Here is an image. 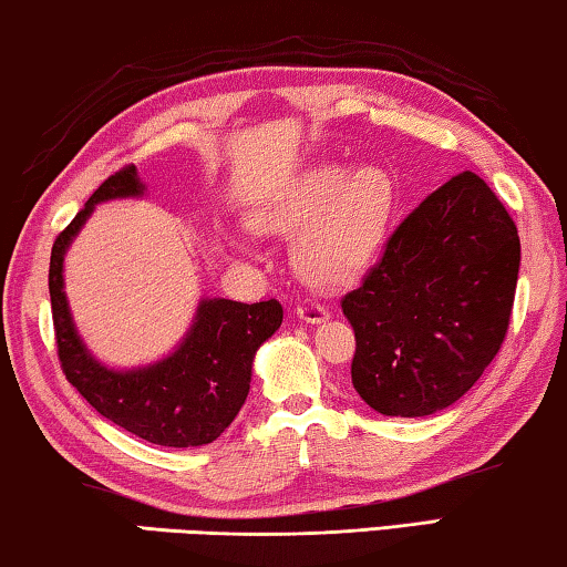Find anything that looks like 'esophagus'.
Masks as SVG:
<instances>
[{"instance_id":"obj_1","label":"esophagus","mask_w":567,"mask_h":567,"mask_svg":"<svg viewBox=\"0 0 567 567\" xmlns=\"http://www.w3.org/2000/svg\"><path fill=\"white\" fill-rule=\"evenodd\" d=\"M298 318L305 320V322H312V326H316V322H326L330 318V312L322 308V305L308 300V302H300L298 305Z\"/></svg>"}]
</instances>
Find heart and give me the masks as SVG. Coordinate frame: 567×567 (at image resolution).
<instances>
[{
  "label": "heart",
  "mask_w": 567,
  "mask_h": 567,
  "mask_svg": "<svg viewBox=\"0 0 567 567\" xmlns=\"http://www.w3.org/2000/svg\"><path fill=\"white\" fill-rule=\"evenodd\" d=\"M396 202V182L385 168L318 164L251 212V224L272 235L298 234L295 267L310 282L330 287L371 262L391 227Z\"/></svg>",
  "instance_id": "1"
}]
</instances>
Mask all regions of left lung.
Instances as JSON below:
<instances>
[{"label": "left lung", "mask_w": 567, "mask_h": 567, "mask_svg": "<svg viewBox=\"0 0 567 567\" xmlns=\"http://www.w3.org/2000/svg\"><path fill=\"white\" fill-rule=\"evenodd\" d=\"M519 272L515 221L477 174L426 196L340 300L355 330L353 389L383 416L452 406L505 340Z\"/></svg>", "instance_id": "obj_1"}]
</instances>
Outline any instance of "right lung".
<instances>
[{
  "mask_svg": "<svg viewBox=\"0 0 567 567\" xmlns=\"http://www.w3.org/2000/svg\"><path fill=\"white\" fill-rule=\"evenodd\" d=\"M146 184L136 166L107 176L85 202V209L55 239L50 257V300L58 355L68 381L90 406L113 424L158 446H204L224 434L245 406L251 363L259 346L282 326V305H255L202 298L192 328L166 358L156 363L111 368L90 353L75 328L65 295V255L97 204L138 199Z\"/></svg>",
  "mask_w": 567,
  "mask_h": 567,
  "instance_id": "1",
  "label": "right lung"
}]
</instances>
